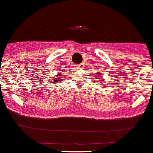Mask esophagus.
Returning <instances> with one entry per match:
<instances>
[{"instance_id": "1", "label": "esophagus", "mask_w": 153, "mask_h": 153, "mask_svg": "<svg viewBox=\"0 0 153 153\" xmlns=\"http://www.w3.org/2000/svg\"><path fill=\"white\" fill-rule=\"evenodd\" d=\"M84 67V63H80L79 65H77V68L78 69H83Z\"/></svg>"}]
</instances>
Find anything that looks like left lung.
I'll return each mask as SVG.
<instances>
[{
    "label": "left lung",
    "mask_w": 153,
    "mask_h": 153,
    "mask_svg": "<svg viewBox=\"0 0 153 153\" xmlns=\"http://www.w3.org/2000/svg\"><path fill=\"white\" fill-rule=\"evenodd\" d=\"M98 75H99V74H98ZM97 79H98V78H97ZM98 80H99V79H98ZM104 84H105V83H104Z\"/></svg>",
    "instance_id": "obj_1"
}]
</instances>
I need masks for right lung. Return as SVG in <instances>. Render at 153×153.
Instances as JSON below:
<instances>
[{
  "label": "right lung",
  "instance_id": "add662e5",
  "mask_svg": "<svg viewBox=\"0 0 153 153\" xmlns=\"http://www.w3.org/2000/svg\"><path fill=\"white\" fill-rule=\"evenodd\" d=\"M62 73H64V72H62ZM62 77V74H58L56 77L53 78V82H51V83H56V82H59L58 80H59Z\"/></svg>",
  "mask_w": 153,
  "mask_h": 153
}]
</instances>
